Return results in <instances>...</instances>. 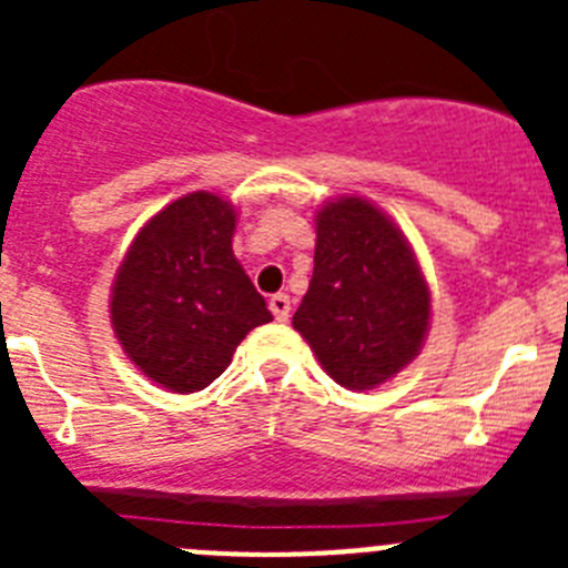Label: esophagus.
<instances>
[{"label": "esophagus", "instance_id": "esophagus-1", "mask_svg": "<svg viewBox=\"0 0 568 568\" xmlns=\"http://www.w3.org/2000/svg\"><path fill=\"white\" fill-rule=\"evenodd\" d=\"M270 313L275 315V321H287L290 318V295L278 293L270 298Z\"/></svg>", "mask_w": 568, "mask_h": 568}]
</instances>
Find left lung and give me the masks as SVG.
Listing matches in <instances>:
<instances>
[{
  "label": "left lung",
  "mask_w": 568,
  "mask_h": 568,
  "mask_svg": "<svg viewBox=\"0 0 568 568\" xmlns=\"http://www.w3.org/2000/svg\"><path fill=\"white\" fill-rule=\"evenodd\" d=\"M293 327L346 389H375L418 355L429 287L404 233L361 195L315 213V270Z\"/></svg>",
  "instance_id": "left-lung-1"
}]
</instances>
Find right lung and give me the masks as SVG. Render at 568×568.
<instances>
[{"mask_svg": "<svg viewBox=\"0 0 568 568\" xmlns=\"http://www.w3.org/2000/svg\"><path fill=\"white\" fill-rule=\"evenodd\" d=\"M235 210L199 190L155 213L115 273V338L150 381L199 393L233 361L250 329L273 321L233 255Z\"/></svg>", "mask_w": 568, "mask_h": 568, "instance_id": "1", "label": "right lung"}]
</instances>
